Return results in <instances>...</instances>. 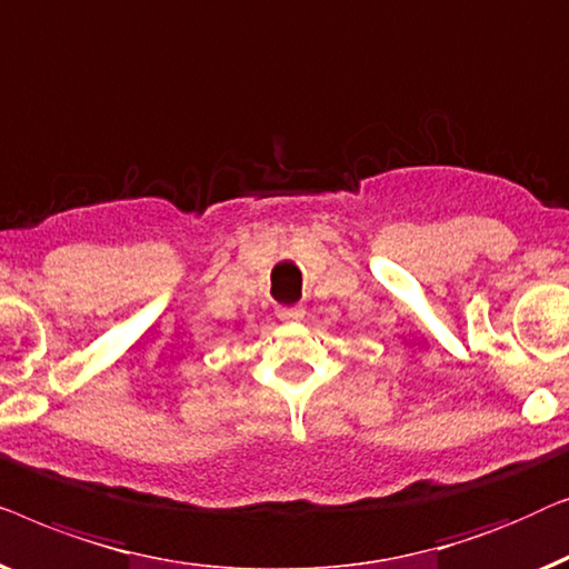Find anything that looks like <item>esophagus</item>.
Segmentation results:
<instances>
[{
	"instance_id": "obj_1",
	"label": "esophagus",
	"mask_w": 569,
	"mask_h": 569,
	"mask_svg": "<svg viewBox=\"0 0 569 569\" xmlns=\"http://www.w3.org/2000/svg\"><path fill=\"white\" fill-rule=\"evenodd\" d=\"M278 319H283V322H299V319H303V307H281L278 309Z\"/></svg>"
}]
</instances>
